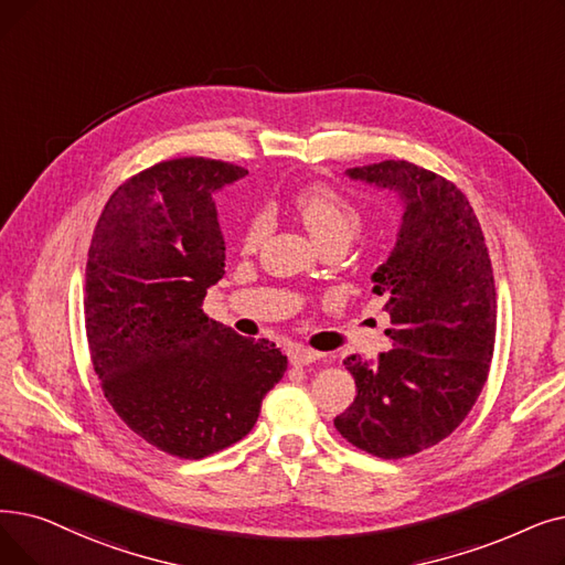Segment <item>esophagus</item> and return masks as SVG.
<instances>
[{
    "label": "esophagus",
    "instance_id": "1",
    "mask_svg": "<svg viewBox=\"0 0 565 565\" xmlns=\"http://www.w3.org/2000/svg\"><path fill=\"white\" fill-rule=\"evenodd\" d=\"M318 358H321V353H316V351L305 349V347H290V349H288V360H290V364H296V366L311 364V362H316Z\"/></svg>",
    "mask_w": 565,
    "mask_h": 565
}]
</instances>
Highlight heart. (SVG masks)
Instances as JSON below:
<instances>
[{
	"label": "heart",
	"instance_id": "1",
	"mask_svg": "<svg viewBox=\"0 0 565 565\" xmlns=\"http://www.w3.org/2000/svg\"><path fill=\"white\" fill-rule=\"evenodd\" d=\"M292 205H296V212L302 218L305 228L318 244H323L328 239L351 242V237L360 231L362 224L360 210L347 199V195L326 184H309L300 189ZM265 231L267 216L258 212L252 216L247 231H244V247L254 249L263 239Z\"/></svg>",
	"mask_w": 565,
	"mask_h": 565
}]
</instances>
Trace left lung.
<instances>
[{"label":"left lung","mask_w":565,"mask_h":565,"mask_svg":"<svg viewBox=\"0 0 565 565\" xmlns=\"http://www.w3.org/2000/svg\"><path fill=\"white\" fill-rule=\"evenodd\" d=\"M347 178L395 193L404 212L372 275L392 349L343 360L358 395L334 427L364 452L399 459L450 436L480 395L497 334L492 263L473 207L446 178L408 161L349 168Z\"/></svg>","instance_id":"obj_1"}]
</instances>
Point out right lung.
Here are the masks:
<instances>
[{"instance_id":"right-lung-1","label":"right lung","mask_w":565,"mask_h":565,"mask_svg":"<svg viewBox=\"0 0 565 565\" xmlns=\"http://www.w3.org/2000/svg\"><path fill=\"white\" fill-rule=\"evenodd\" d=\"M244 175L203 157L147 168L110 195L89 247L85 326L104 395L129 429L182 459L247 436L288 366L275 343L201 309L226 267L212 195Z\"/></svg>"}]
</instances>
